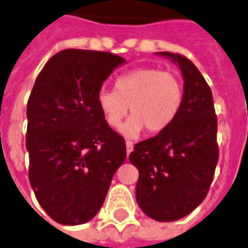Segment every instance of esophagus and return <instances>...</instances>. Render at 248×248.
<instances>
[{"label": "esophagus", "instance_id": "esophagus-1", "mask_svg": "<svg viewBox=\"0 0 248 248\" xmlns=\"http://www.w3.org/2000/svg\"><path fill=\"white\" fill-rule=\"evenodd\" d=\"M133 150H134L133 142H130V140H127V142H126V152H127V155H129L130 152L133 151Z\"/></svg>", "mask_w": 248, "mask_h": 248}]
</instances>
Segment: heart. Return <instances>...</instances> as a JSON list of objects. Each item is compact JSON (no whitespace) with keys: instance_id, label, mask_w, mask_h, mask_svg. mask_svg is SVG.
Here are the masks:
<instances>
[{"instance_id":"b5f03b06","label":"heart","mask_w":248,"mask_h":248,"mask_svg":"<svg viewBox=\"0 0 248 248\" xmlns=\"http://www.w3.org/2000/svg\"><path fill=\"white\" fill-rule=\"evenodd\" d=\"M96 100L110 127H118L130 110L131 118L122 126L124 135L137 137L143 129L156 134L175 121L183 102V84L175 73L139 68L117 78L115 91L100 89Z\"/></svg>"}]
</instances>
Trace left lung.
Listing matches in <instances>:
<instances>
[{
	"instance_id": "1",
	"label": "left lung",
	"mask_w": 248,
	"mask_h": 248,
	"mask_svg": "<svg viewBox=\"0 0 248 248\" xmlns=\"http://www.w3.org/2000/svg\"><path fill=\"white\" fill-rule=\"evenodd\" d=\"M179 65L184 78L183 102L175 121L134 146L131 164L139 170L137 202L160 222L188 216L202 202L218 163L217 115L208 82L189 59L156 52Z\"/></svg>"
}]
</instances>
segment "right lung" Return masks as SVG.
Wrapping results in <instances>:
<instances>
[{
  "label": "right lung",
  "mask_w": 248,
  "mask_h": 248,
  "mask_svg": "<svg viewBox=\"0 0 248 248\" xmlns=\"http://www.w3.org/2000/svg\"><path fill=\"white\" fill-rule=\"evenodd\" d=\"M118 55L64 49L46 63L27 102L29 179L40 206L55 222L91 221L126 159L124 139L110 129L97 93Z\"/></svg>",
  "instance_id": "add662e5"
}]
</instances>
